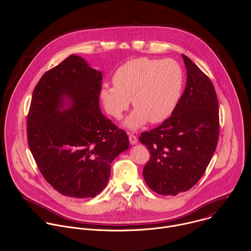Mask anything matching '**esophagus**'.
<instances>
[{
	"label": "esophagus",
	"mask_w": 251,
	"mask_h": 251,
	"mask_svg": "<svg viewBox=\"0 0 251 251\" xmlns=\"http://www.w3.org/2000/svg\"><path fill=\"white\" fill-rule=\"evenodd\" d=\"M129 141L131 143V145H136L137 143H138V139L134 135H129Z\"/></svg>",
	"instance_id": "1"
}]
</instances>
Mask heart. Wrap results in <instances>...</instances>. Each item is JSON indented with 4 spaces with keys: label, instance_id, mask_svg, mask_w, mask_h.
Segmentation results:
<instances>
[{
    "label": "heart",
    "instance_id": "heart-1",
    "mask_svg": "<svg viewBox=\"0 0 251 251\" xmlns=\"http://www.w3.org/2000/svg\"><path fill=\"white\" fill-rule=\"evenodd\" d=\"M112 81L114 85L104 84L100 89L106 112L121 118L131 99L135 109L124 126L137 130L149 121L160 123L172 115L183 93L185 75L173 59L138 57L121 64Z\"/></svg>",
    "mask_w": 251,
    "mask_h": 251
}]
</instances>
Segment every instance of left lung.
Returning a JSON list of instances; mask_svg holds the SVG:
<instances>
[{"instance_id": "1", "label": "left lung", "mask_w": 251, "mask_h": 251, "mask_svg": "<svg viewBox=\"0 0 251 251\" xmlns=\"http://www.w3.org/2000/svg\"><path fill=\"white\" fill-rule=\"evenodd\" d=\"M186 89L171 117L140 142L150 152L143 170L148 187L162 196L192 189L203 175L217 149L219 101L210 79L185 54Z\"/></svg>"}]
</instances>
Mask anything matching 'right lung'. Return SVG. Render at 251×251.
I'll return each mask as SVG.
<instances>
[{"mask_svg":"<svg viewBox=\"0 0 251 251\" xmlns=\"http://www.w3.org/2000/svg\"><path fill=\"white\" fill-rule=\"evenodd\" d=\"M102 73L75 54L46 73L27 115L29 150L47 182L70 198H94L111 163L129 149L126 132L101 112Z\"/></svg>","mask_w":251,"mask_h":251,"instance_id":"obj_1","label":"right lung"}]
</instances>
